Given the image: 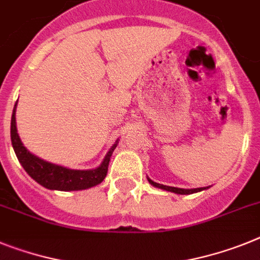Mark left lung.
Masks as SVG:
<instances>
[{"mask_svg": "<svg viewBox=\"0 0 260 260\" xmlns=\"http://www.w3.org/2000/svg\"><path fill=\"white\" fill-rule=\"evenodd\" d=\"M148 181H149V184L153 185L154 187H158V189H162V190H167V191H172V193H176V194H193V193H198V191H202V190H206V189H209V186L196 187V189H181V187L167 186V185L157 184V182H154V181L150 180L149 177H148Z\"/></svg>", "mask_w": 260, "mask_h": 260, "instance_id": "obj_1", "label": "left lung"}]
</instances>
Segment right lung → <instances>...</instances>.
Returning <instances> with one entry per match:
<instances>
[{
	"mask_svg": "<svg viewBox=\"0 0 260 260\" xmlns=\"http://www.w3.org/2000/svg\"><path fill=\"white\" fill-rule=\"evenodd\" d=\"M15 103L13 108L12 124H10V137H12V145L15 152V156L30 177L37 181L39 185H42L50 190L60 191H73V190H84L88 187L96 186L106 178L108 172V164H110L111 156L115 148L117 147L119 140L113 144L110 150L107 152L106 157L103 158L99 167L87 171H79V169H70V168L56 165V164L49 162L38 156L32 154L19 139L17 132V124H15Z\"/></svg>",
	"mask_w": 260,
	"mask_h": 260,
	"instance_id": "right-lung-1",
	"label": "right lung"
}]
</instances>
